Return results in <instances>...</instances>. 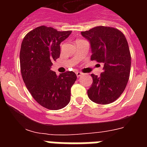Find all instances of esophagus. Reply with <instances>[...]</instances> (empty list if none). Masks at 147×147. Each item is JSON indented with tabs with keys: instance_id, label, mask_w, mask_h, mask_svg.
<instances>
[{
	"instance_id": "34e87169",
	"label": "esophagus",
	"mask_w": 147,
	"mask_h": 147,
	"mask_svg": "<svg viewBox=\"0 0 147 147\" xmlns=\"http://www.w3.org/2000/svg\"><path fill=\"white\" fill-rule=\"evenodd\" d=\"M76 76H77V77H80V76H81L83 74L82 72H80V71H76Z\"/></svg>"
}]
</instances>
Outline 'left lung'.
<instances>
[{
	"label": "left lung",
	"mask_w": 147,
	"mask_h": 147,
	"mask_svg": "<svg viewBox=\"0 0 147 147\" xmlns=\"http://www.w3.org/2000/svg\"><path fill=\"white\" fill-rule=\"evenodd\" d=\"M81 34L90 43V59L104 64L99 76L91 74L88 97L100 105L112 103L124 92L129 80L131 56L127 39L117 28L102 26Z\"/></svg>",
	"instance_id": "8db88e82"
}]
</instances>
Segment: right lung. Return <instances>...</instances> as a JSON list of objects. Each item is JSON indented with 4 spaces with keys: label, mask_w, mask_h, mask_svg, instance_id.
Listing matches in <instances>:
<instances>
[{
    "label": "right lung",
    "mask_w": 147,
    "mask_h": 147,
    "mask_svg": "<svg viewBox=\"0 0 147 147\" xmlns=\"http://www.w3.org/2000/svg\"><path fill=\"white\" fill-rule=\"evenodd\" d=\"M71 31L58 32L41 26L23 38L20 53L22 77L36 102L49 110L65 107L71 100V88L76 80L73 71L59 76L51 70L52 61L59 57L60 43Z\"/></svg>",
    "instance_id": "obj_1"
}]
</instances>
